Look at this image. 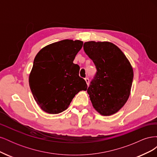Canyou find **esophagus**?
<instances>
[{
	"instance_id": "obj_1",
	"label": "esophagus",
	"mask_w": 157,
	"mask_h": 157,
	"mask_svg": "<svg viewBox=\"0 0 157 157\" xmlns=\"http://www.w3.org/2000/svg\"><path fill=\"white\" fill-rule=\"evenodd\" d=\"M85 81H86V82L87 85L88 86V85H89V82H90L89 78H85Z\"/></svg>"
}]
</instances>
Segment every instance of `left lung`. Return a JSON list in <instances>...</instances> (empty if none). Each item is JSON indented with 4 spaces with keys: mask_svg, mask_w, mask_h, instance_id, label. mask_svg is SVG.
<instances>
[{
    "mask_svg": "<svg viewBox=\"0 0 157 157\" xmlns=\"http://www.w3.org/2000/svg\"><path fill=\"white\" fill-rule=\"evenodd\" d=\"M84 50L97 71L87 89L94 108L103 116L118 112L130 96L134 72L126 56L109 42L89 41Z\"/></svg>",
    "mask_w": 157,
    "mask_h": 157,
    "instance_id": "obj_1",
    "label": "left lung"
}]
</instances>
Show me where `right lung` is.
Returning a JSON list of instances; mask_svg holds the SVG:
<instances>
[{
  "mask_svg": "<svg viewBox=\"0 0 157 157\" xmlns=\"http://www.w3.org/2000/svg\"><path fill=\"white\" fill-rule=\"evenodd\" d=\"M83 42L63 40L42 48L35 56L29 78L36 103L49 114L66 110L75 95L87 90L79 77L80 67L73 63Z\"/></svg>",
  "mask_w": 157,
  "mask_h": 157,
  "instance_id": "right-lung-1",
  "label": "right lung"
}]
</instances>
